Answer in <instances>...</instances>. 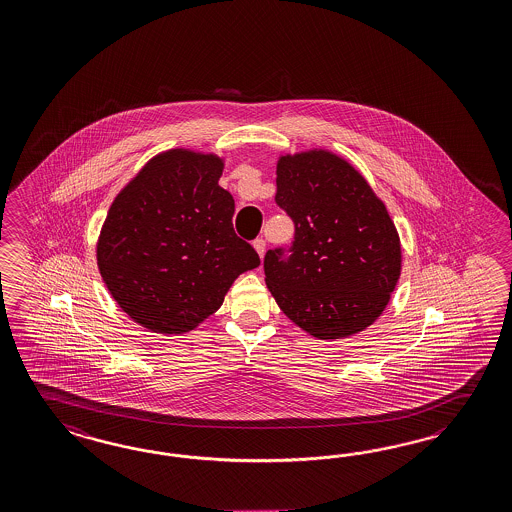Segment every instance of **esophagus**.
Listing matches in <instances>:
<instances>
[{
  "instance_id": "34e87169",
  "label": "esophagus",
  "mask_w": 512,
  "mask_h": 512,
  "mask_svg": "<svg viewBox=\"0 0 512 512\" xmlns=\"http://www.w3.org/2000/svg\"><path fill=\"white\" fill-rule=\"evenodd\" d=\"M254 249H256V252H258V256L263 258V254H265V241H263L262 237L254 241Z\"/></svg>"
}]
</instances>
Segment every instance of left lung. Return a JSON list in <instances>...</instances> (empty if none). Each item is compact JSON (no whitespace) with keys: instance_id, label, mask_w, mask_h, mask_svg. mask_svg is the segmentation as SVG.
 <instances>
[{"instance_id":"obj_1","label":"left lung","mask_w":512,"mask_h":512,"mask_svg":"<svg viewBox=\"0 0 512 512\" xmlns=\"http://www.w3.org/2000/svg\"><path fill=\"white\" fill-rule=\"evenodd\" d=\"M275 202L295 226L292 247L267 250L263 260L280 310L322 340L376 322L395 292L402 250L365 177L325 149L282 155Z\"/></svg>"}]
</instances>
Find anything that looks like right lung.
Returning a JSON list of instances; mask_svg holds the SVG:
<instances>
[{
    "label": "right lung",
    "mask_w": 512,
    "mask_h": 512,
    "mask_svg": "<svg viewBox=\"0 0 512 512\" xmlns=\"http://www.w3.org/2000/svg\"><path fill=\"white\" fill-rule=\"evenodd\" d=\"M217 155L170 149L110 205L97 265L117 305L149 331L181 335L219 310L258 252L234 232L235 202Z\"/></svg>",
    "instance_id": "right-lung-1"
}]
</instances>
